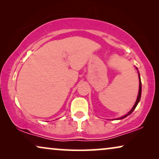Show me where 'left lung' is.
Returning a JSON list of instances; mask_svg holds the SVG:
<instances>
[{"instance_id": "left-lung-1", "label": "left lung", "mask_w": 159, "mask_h": 159, "mask_svg": "<svg viewBox=\"0 0 159 159\" xmlns=\"http://www.w3.org/2000/svg\"><path fill=\"white\" fill-rule=\"evenodd\" d=\"M135 68H136L137 70H138V68H137V67H135ZM138 77H139V91H138V98H137V100H136L135 103L134 104L133 107L132 108V109L130 110L128 112L127 114L124 115L123 116L119 117V118H117V119H117V120H119V119H125V118H126V117H127V116H129V115L131 114L133 112V111H134V109H135L136 106H138V104L139 102H140V98H141V93H142V84H141V80H140V74H139V71H138Z\"/></svg>"}]
</instances>
